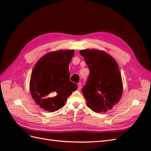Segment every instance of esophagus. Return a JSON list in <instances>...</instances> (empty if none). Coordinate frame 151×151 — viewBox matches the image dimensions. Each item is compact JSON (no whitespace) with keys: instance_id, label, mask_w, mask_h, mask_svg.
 I'll return each mask as SVG.
<instances>
[{"instance_id":"1","label":"esophagus","mask_w":151,"mask_h":151,"mask_svg":"<svg viewBox=\"0 0 151 151\" xmlns=\"http://www.w3.org/2000/svg\"><path fill=\"white\" fill-rule=\"evenodd\" d=\"M82 88V83H78V90H80Z\"/></svg>"}]
</instances>
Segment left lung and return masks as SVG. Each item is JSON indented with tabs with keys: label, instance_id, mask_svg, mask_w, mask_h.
<instances>
[{
	"label": "left lung",
	"instance_id": "1",
	"mask_svg": "<svg viewBox=\"0 0 151 151\" xmlns=\"http://www.w3.org/2000/svg\"><path fill=\"white\" fill-rule=\"evenodd\" d=\"M81 56L89 69L82 91L88 106L94 112H106L121 98L123 91L122 77L116 61L103 51L82 50Z\"/></svg>",
	"mask_w": 151,
	"mask_h": 151
}]
</instances>
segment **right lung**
<instances>
[{
  "mask_svg": "<svg viewBox=\"0 0 151 151\" xmlns=\"http://www.w3.org/2000/svg\"><path fill=\"white\" fill-rule=\"evenodd\" d=\"M73 50H60L41 58L31 76L30 92L43 109L53 112L65 106L67 99L78 86L70 81L68 64Z\"/></svg>",
  "mask_w": 151,
  "mask_h": 151,
  "instance_id": "right-lung-1",
  "label": "right lung"
}]
</instances>
